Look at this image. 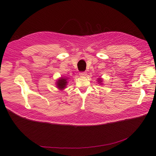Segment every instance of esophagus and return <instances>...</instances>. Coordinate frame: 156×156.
I'll return each instance as SVG.
<instances>
[{
    "mask_svg": "<svg viewBox=\"0 0 156 156\" xmlns=\"http://www.w3.org/2000/svg\"><path fill=\"white\" fill-rule=\"evenodd\" d=\"M79 74H80V76H85L87 75V72H80Z\"/></svg>",
    "mask_w": 156,
    "mask_h": 156,
    "instance_id": "esophagus-1",
    "label": "esophagus"
}]
</instances>
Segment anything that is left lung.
I'll use <instances>...</instances> for the list:
<instances>
[{
    "label": "left lung",
    "instance_id": "1",
    "mask_svg": "<svg viewBox=\"0 0 156 156\" xmlns=\"http://www.w3.org/2000/svg\"><path fill=\"white\" fill-rule=\"evenodd\" d=\"M103 79L101 78H99L98 79H97V82H98V83L99 84H101V85H103Z\"/></svg>",
    "mask_w": 156,
    "mask_h": 156
}]
</instances>
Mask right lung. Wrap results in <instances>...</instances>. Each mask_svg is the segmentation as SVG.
Instances as JSON below:
<instances>
[{
    "label": "right lung",
    "instance_id": "obj_1",
    "mask_svg": "<svg viewBox=\"0 0 156 156\" xmlns=\"http://www.w3.org/2000/svg\"><path fill=\"white\" fill-rule=\"evenodd\" d=\"M68 77H60L59 79H57L55 84L58 89L61 90L65 89L68 83Z\"/></svg>",
    "mask_w": 156,
    "mask_h": 156
}]
</instances>
